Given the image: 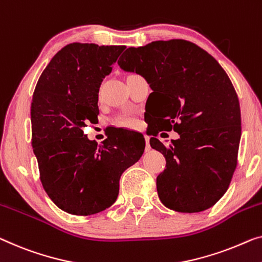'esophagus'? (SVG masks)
<instances>
[{"label": "esophagus", "mask_w": 262, "mask_h": 262, "mask_svg": "<svg viewBox=\"0 0 262 262\" xmlns=\"http://www.w3.org/2000/svg\"><path fill=\"white\" fill-rule=\"evenodd\" d=\"M144 141H146V151H149V150H150V144H149V138H148V136H146V138H144Z\"/></svg>", "instance_id": "esophagus-1"}]
</instances>
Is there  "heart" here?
I'll return each instance as SVG.
<instances>
[{"label":"heart","mask_w":262,"mask_h":262,"mask_svg":"<svg viewBox=\"0 0 262 262\" xmlns=\"http://www.w3.org/2000/svg\"><path fill=\"white\" fill-rule=\"evenodd\" d=\"M114 123L119 127L130 128V127L135 126L136 121L130 115H121V116H118V118L114 120Z\"/></svg>","instance_id":"heart-1"}]
</instances>
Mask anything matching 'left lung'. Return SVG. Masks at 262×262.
<instances>
[{"mask_svg": "<svg viewBox=\"0 0 262 262\" xmlns=\"http://www.w3.org/2000/svg\"><path fill=\"white\" fill-rule=\"evenodd\" d=\"M118 63L143 76L153 91L147 103L159 111L156 134L180 135L169 147L150 138L151 148L166 158L156 178L160 200L181 213L210 208L228 189L237 165L241 114L228 75L206 50L186 40L130 47Z\"/></svg>", "mask_w": 262, "mask_h": 262, "instance_id": "obj_1", "label": "left lung"}]
</instances>
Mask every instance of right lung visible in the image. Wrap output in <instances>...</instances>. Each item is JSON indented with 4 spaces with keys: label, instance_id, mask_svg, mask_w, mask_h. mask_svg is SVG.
<instances>
[{
    "label": "right lung",
    "instance_id": "add662e5",
    "mask_svg": "<svg viewBox=\"0 0 262 262\" xmlns=\"http://www.w3.org/2000/svg\"><path fill=\"white\" fill-rule=\"evenodd\" d=\"M126 46L74 42L54 55L31 101V147L42 186L74 215L102 212L116 201L121 174L141 158L142 134L119 129L97 144L82 128L99 115V88Z\"/></svg>",
    "mask_w": 262,
    "mask_h": 262
}]
</instances>
